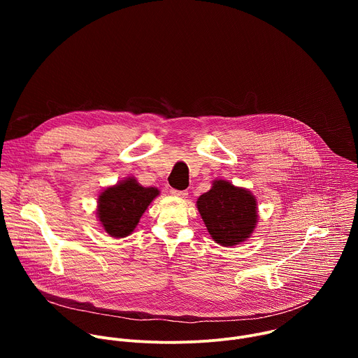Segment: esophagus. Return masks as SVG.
I'll return each instance as SVG.
<instances>
[{
  "label": "esophagus",
  "mask_w": 358,
  "mask_h": 358,
  "mask_svg": "<svg viewBox=\"0 0 358 358\" xmlns=\"http://www.w3.org/2000/svg\"><path fill=\"white\" fill-rule=\"evenodd\" d=\"M170 192H171V195L180 196V198H187V195H188V192H187L185 189H174V188H173Z\"/></svg>",
  "instance_id": "obj_1"
}]
</instances>
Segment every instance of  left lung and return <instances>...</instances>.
Instances as JSON below:
<instances>
[{
	"label": "left lung",
	"instance_id": "1",
	"mask_svg": "<svg viewBox=\"0 0 358 358\" xmlns=\"http://www.w3.org/2000/svg\"><path fill=\"white\" fill-rule=\"evenodd\" d=\"M196 208L213 239L222 246L243 242L257 225V199L225 180L214 181L213 188L198 198Z\"/></svg>",
	"mask_w": 358,
	"mask_h": 358
}]
</instances>
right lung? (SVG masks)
Here are the masks:
<instances>
[{"instance_id":"1","label":"right lung","mask_w":358,"mask_h":358,"mask_svg":"<svg viewBox=\"0 0 358 358\" xmlns=\"http://www.w3.org/2000/svg\"><path fill=\"white\" fill-rule=\"evenodd\" d=\"M155 187H141L134 178H127L99 195L97 218L105 231L115 238L133 232L150 202L159 195Z\"/></svg>"}]
</instances>
